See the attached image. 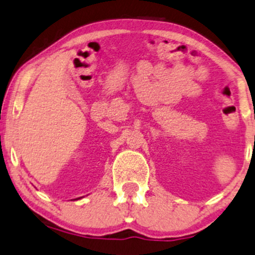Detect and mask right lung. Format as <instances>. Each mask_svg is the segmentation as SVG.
<instances>
[{"instance_id": "right-lung-1", "label": "right lung", "mask_w": 255, "mask_h": 255, "mask_svg": "<svg viewBox=\"0 0 255 255\" xmlns=\"http://www.w3.org/2000/svg\"><path fill=\"white\" fill-rule=\"evenodd\" d=\"M77 200H78V199H77Z\"/></svg>"}]
</instances>
